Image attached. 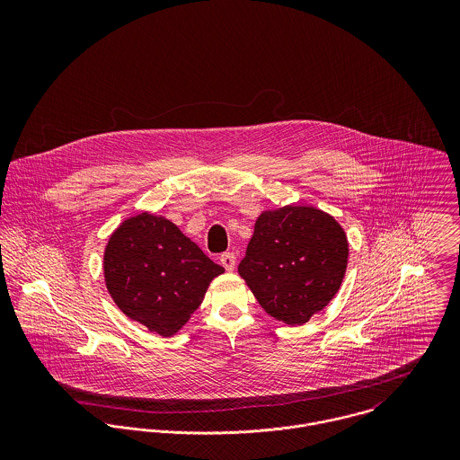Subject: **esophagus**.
Masks as SVG:
<instances>
[{
    "label": "esophagus",
    "mask_w": 460,
    "mask_h": 460,
    "mask_svg": "<svg viewBox=\"0 0 460 460\" xmlns=\"http://www.w3.org/2000/svg\"><path fill=\"white\" fill-rule=\"evenodd\" d=\"M219 262L221 265L226 269V270H234L235 269V255L234 253H223L221 257H219Z\"/></svg>",
    "instance_id": "34e87169"
}]
</instances>
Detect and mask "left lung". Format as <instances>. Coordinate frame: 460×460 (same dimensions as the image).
<instances>
[{
    "instance_id": "8db88e82",
    "label": "left lung",
    "mask_w": 460,
    "mask_h": 460,
    "mask_svg": "<svg viewBox=\"0 0 460 460\" xmlns=\"http://www.w3.org/2000/svg\"><path fill=\"white\" fill-rule=\"evenodd\" d=\"M347 259V235L332 216L285 205L259 216L239 274L270 317L301 326L334 297Z\"/></svg>"
}]
</instances>
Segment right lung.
<instances>
[{"label": "right lung", "instance_id": "add662e5", "mask_svg": "<svg viewBox=\"0 0 460 460\" xmlns=\"http://www.w3.org/2000/svg\"><path fill=\"white\" fill-rule=\"evenodd\" d=\"M102 267L115 305L161 336L182 328L210 281L225 272L175 223L150 212L120 223L106 244Z\"/></svg>", "mask_w": 460, "mask_h": 460}]
</instances>
